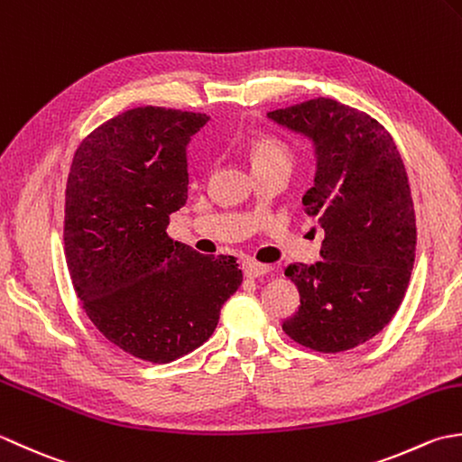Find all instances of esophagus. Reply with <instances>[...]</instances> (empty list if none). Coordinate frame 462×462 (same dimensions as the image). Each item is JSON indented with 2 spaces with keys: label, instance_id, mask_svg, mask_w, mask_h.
<instances>
[{
  "label": "esophagus",
  "instance_id": "obj_1",
  "mask_svg": "<svg viewBox=\"0 0 462 462\" xmlns=\"http://www.w3.org/2000/svg\"><path fill=\"white\" fill-rule=\"evenodd\" d=\"M269 271H271L269 265H263V263H257V261H245L243 263V273H245V277H249V279L267 275Z\"/></svg>",
  "mask_w": 462,
  "mask_h": 462
}]
</instances>
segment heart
Instances as JSON below:
<instances>
[{
	"label": "heart",
	"mask_w": 462,
	"mask_h": 462,
	"mask_svg": "<svg viewBox=\"0 0 462 462\" xmlns=\"http://www.w3.org/2000/svg\"><path fill=\"white\" fill-rule=\"evenodd\" d=\"M247 153L253 163V169H265L273 165H289L291 152L283 141L269 135L251 137L247 143Z\"/></svg>",
	"instance_id": "obj_1"
}]
</instances>
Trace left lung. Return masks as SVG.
Here are the masks:
<instances>
[{"mask_svg":"<svg viewBox=\"0 0 462 462\" xmlns=\"http://www.w3.org/2000/svg\"><path fill=\"white\" fill-rule=\"evenodd\" d=\"M267 116L313 141L303 205L325 229L323 261L285 269L300 307L283 331L319 353L349 351L389 325L409 287L417 223L407 171L389 131L345 103L317 97Z\"/></svg>","mask_w":462,"mask_h":462,"instance_id":"obj_1","label":"left lung"}]
</instances>
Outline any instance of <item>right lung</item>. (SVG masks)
Listing matches in <instances>:
<instances>
[{"label":"right lung","mask_w":462,"mask_h":462,"mask_svg":"<svg viewBox=\"0 0 462 462\" xmlns=\"http://www.w3.org/2000/svg\"><path fill=\"white\" fill-rule=\"evenodd\" d=\"M205 113L135 107L93 129L73 155L63 241L75 293L121 351L171 363L215 331L239 289L235 257L201 255L167 235L187 201V143Z\"/></svg>","instance_id":"right-lung-1"}]
</instances>
